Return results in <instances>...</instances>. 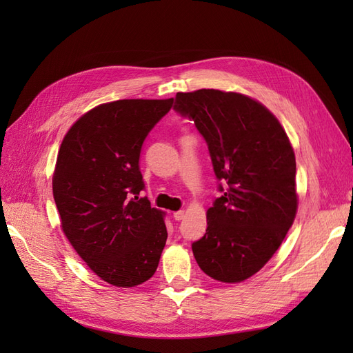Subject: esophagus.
<instances>
[{
  "label": "esophagus",
  "instance_id": "obj_1",
  "mask_svg": "<svg viewBox=\"0 0 353 353\" xmlns=\"http://www.w3.org/2000/svg\"><path fill=\"white\" fill-rule=\"evenodd\" d=\"M183 218H184V210L174 212V219H175V221H181Z\"/></svg>",
  "mask_w": 353,
  "mask_h": 353
}]
</instances>
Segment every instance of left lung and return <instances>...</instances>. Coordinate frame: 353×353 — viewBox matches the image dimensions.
Wrapping results in <instances>:
<instances>
[{"instance_id": "8db88e82", "label": "left lung", "mask_w": 353, "mask_h": 353, "mask_svg": "<svg viewBox=\"0 0 353 353\" xmlns=\"http://www.w3.org/2000/svg\"><path fill=\"white\" fill-rule=\"evenodd\" d=\"M174 110L193 119L219 181L206 234L191 244L194 258L213 280H248L272 258L294 221L293 147L279 119L239 92H178Z\"/></svg>"}]
</instances>
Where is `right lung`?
<instances>
[{"mask_svg": "<svg viewBox=\"0 0 353 353\" xmlns=\"http://www.w3.org/2000/svg\"><path fill=\"white\" fill-rule=\"evenodd\" d=\"M172 103L100 104L72 125L60 145L52 196L61 230L91 271L116 287L152 279L166 244L165 213L138 196L143 143Z\"/></svg>", "mask_w": 353, "mask_h": 353, "instance_id": "obj_1", "label": "right lung"}]
</instances>
